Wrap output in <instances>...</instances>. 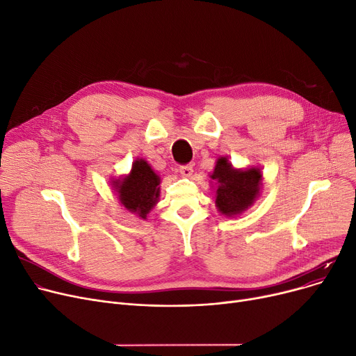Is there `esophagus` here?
I'll list each match as a JSON object with an SVG mask.
<instances>
[{
	"instance_id": "esophagus-1",
	"label": "esophagus",
	"mask_w": 356,
	"mask_h": 356,
	"mask_svg": "<svg viewBox=\"0 0 356 356\" xmlns=\"http://www.w3.org/2000/svg\"><path fill=\"white\" fill-rule=\"evenodd\" d=\"M179 172L183 177H191L193 173V165L192 164H184L179 167Z\"/></svg>"
}]
</instances>
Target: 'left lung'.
Segmentation results:
<instances>
[{
	"label": "left lung",
	"instance_id": "8db88e82",
	"mask_svg": "<svg viewBox=\"0 0 356 356\" xmlns=\"http://www.w3.org/2000/svg\"><path fill=\"white\" fill-rule=\"evenodd\" d=\"M218 181L216 207L220 213L232 216L251 207L259 192L261 172L258 168L236 170L225 157H220L211 176Z\"/></svg>",
	"mask_w": 356,
	"mask_h": 356
}]
</instances>
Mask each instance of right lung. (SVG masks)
Listing matches in <instances>:
<instances>
[{
	"mask_svg": "<svg viewBox=\"0 0 356 356\" xmlns=\"http://www.w3.org/2000/svg\"><path fill=\"white\" fill-rule=\"evenodd\" d=\"M160 179L153 168L144 160H137L133 170L121 181H115V189L120 200L129 212H134L143 219L157 203L160 196Z\"/></svg>",
	"mask_w": 356,
	"mask_h": 356,
	"instance_id": "add662e5",
	"label": "right lung"
}]
</instances>
